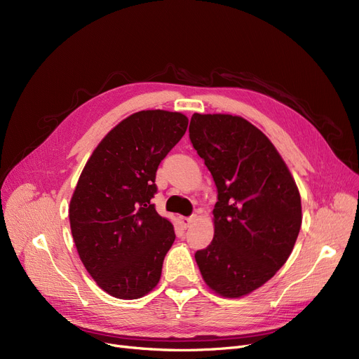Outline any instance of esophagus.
<instances>
[{
  "mask_svg": "<svg viewBox=\"0 0 359 359\" xmlns=\"http://www.w3.org/2000/svg\"><path fill=\"white\" fill-rule=\"evenodd\" d=\"M194 219H195L194 217H180V218H179V221H180L183 229H189L191 224L194 222Z\"/></svg>",
  "mask_w": 359,
  "mask_h": 359,
  "instance_id": "esophagus-1",
  "label": "esophagus"
}]
</instances>
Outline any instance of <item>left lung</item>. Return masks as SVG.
<instances>
[{
    "label": "left lung",
    "instance_id": "obj_1",
    "mask_svg": "<svg viewBox=\"0 0 359 359\" xmlns=\"http://www.w3.org/2000/svg\"><path fill=\"white\" fill-rule=\"evenodd\" d=\"M189 138L217 186L214 238L195 260L222 297L246 295L290 257L301 227V198L273 144L246 119L194 113Z\"/></svg>",
    "mask_w": 359,
    "mask_h": 359
}]
</instances>
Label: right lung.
I'll return each instance as SVG.
<instances>
[{"instance_id":"right-lung-1","label":"right lung","mask_w":359,"mask_h":359,"mask_svg":"<svg viewBox=\"0 0 359 359\" xmlns=\"http://www.w3.org/2000/svg\"><path fill=\"white\" fill-rule=\"evenodd\" d=\"M186 129L177 111L134 113L102 140L79 179L69 203L72 238L88 273L111 297L141 298L158 284L176 236L151 199L157 168Z\"/></svg>"}]
</instances>
